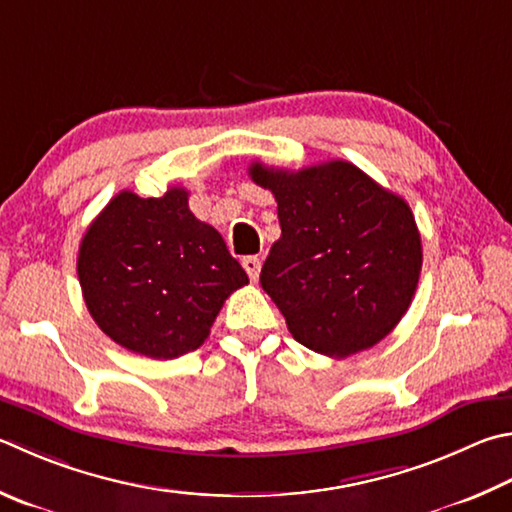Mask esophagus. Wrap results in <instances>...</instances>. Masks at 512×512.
<instances>
[{
    "instance_id": "esophagus-1",
    "label": "esophagus",
    "mask_w": 512,
    "mask_h": 512,
    "mask_svg": "<svg viewBox=\"0 0 512 512\" xmlns=\"http://www.w3.org/2000/svg\"><path fill=\"white\" fill-rule=\"evenodd\" d=\"M241 266L246 268V273H248L250 280L257 282L259 271H262V259H259L257 255H248V257L241 259Z\"/></svg>"
}]
</instances>
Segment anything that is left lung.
Returning a JSON list of instances; mask_svg holds the SVG:
<instances>
[{
    "label": "left lung",
    "mask_w": 512,
    "mask_h": 512,
    "mask_svg": "<svg viewBox=\"0 0 512 512\" xmlns=\"http://www.w3.org/2000/svg\"><path fill=\"white\" fill-rule=\"evenodd\" d=\"M248 172L277 201L282 235L259 282L293 338L333 358L374 347L410 309L421 275L407 201L347 161Z\"/></svg>",
    "instance_id": "obj_1"
}]
</instances>
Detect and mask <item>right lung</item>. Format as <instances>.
Wrapping results in <instances>:
<instances>
[{"instance_id": "obj_1", "label": "right lung", "mask_w": 512, "mask_h": 512, "mask_svg": "<svg viewBox=\"0 0 512 512\" xmlns=\"http://www.w3.org/2000/svg\"><path fill=\"white\" fill-rule=\"evenodd\" d=\"M78 280L111 340L172 360L203 345L248 275L219 232L192 215L188 190L170 188L159 199L118 192L80 241Z\"/></svg>"}]
</instances>
